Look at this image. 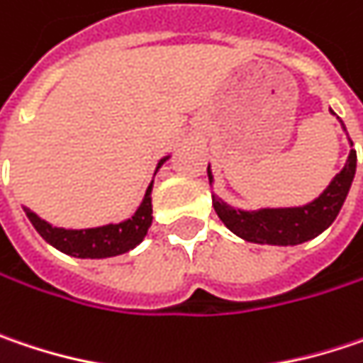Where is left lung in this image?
I'll use <instances>...</instances> for the list:
<instances>
[{"label":"left lung","instance_id":"obj_1","mask_svg":"<svg viewBox=\"0 0 363 363\" xmlns=\"http://www.w3.org/2000/svg\"><path fill=\"white\" fill-rule=\"evenodd\" d=\"M345 128V125H343ZM355 150H351L345 167L341 169L328 188L316 200L303 206L291 208H260V211H238L225 204L213 194V206L229 231L254 244L271 246H298L316 235H320L330 223L337 219L345 198L350 194L351 182L355 175ZM208 179L213 182L211 167Z\"/></svg>","mask_w":363,"mask_h":363}]
</instances>
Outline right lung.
<instances>
[{"mask_svg": "<svg viewBox=\"0 0 363 363\" xmlns=\"http://www.w3.org/2000/svg\"><path fill=\"white\" fill-rule=\"evenodd\" d=\"M167 159L169 157L161 159L157 169L161 167ZM150 192H152V184L148 186V190L144 194L143 204L138 206V211L130 219L103 225V227H92V229L53 227L28 208H24V213H26L28 220L33 223V227L39 231L40 238L47 244L57 247L60 252L76 256V258H109V256H119V254L134 250L144 240V235L152 223Z\"/></svg>", "mask_w": 363, "mask_h": 363, "instance_id": "1", "label": "right lung"}]
</instances>
